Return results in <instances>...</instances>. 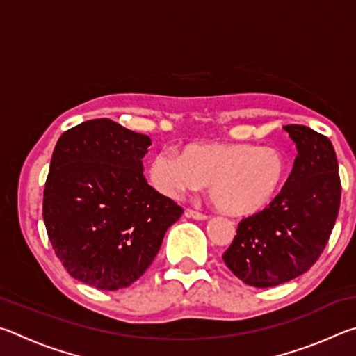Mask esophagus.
Returning <instances> with one entry per match:
<instances>
[{"label": "esophagus", "instance_id": "esophagus-1", "mask_svg": "<svg viewBox=\"0 0 356 356\" xmlns=\"http://www.w3.org/2000/svg\"><path fill=\"white\" fill-rule=\"evenodd\" d=\"M185 216H188V218H195V220H207L206 213L197 212V210H193V209H186Z\"/></svg>", "mask_w": 356, "mask_h": 356}]
</instances>
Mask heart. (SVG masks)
I'll list each match as a JSON object with an SVG mask.
<instances>
[{
  "label": "heart",
  "instance_id": "heart-1",
  "mask_svg": "<svg viewBox=\"0 0 356 356\" xmlns=\"http://www.w3.org/2000/svg\"><path fill=\"white\" fill-rule=\"evenodd\" d=\"M149 176L155 188L172 200L207 184L210 201L222 212L252 215L270 206L282 188L287 160L272 146L195 143L180 154L156 152Z\"/></svg>",
  "mask_w": 356,
  "mask_h": 356
}]
</instances>
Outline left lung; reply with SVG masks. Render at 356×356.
I'll use <instances>...</instances> for the list:
<instances>
[{
	"instance_id": "1",
	"label": "left lung",
	"mask_w": 356,
	"mask_h": 356,
	"mask_svg": "<svg viewBox=\"0 0 356 356\" xmlns=\"http://www.w3.org/2000/svg\"><path fill=\"white\" fill-rule=\"evenodd\" d=\"M298 155L270 206L242 218L222 254L227 268L254 287L303 275L328 243L341 204V179L331 141L306 125H284Z\"/></svg>"
}]
</instances>
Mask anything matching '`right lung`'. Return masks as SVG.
<instances>
[{
  "label": "right lung",
  "mask_w": 356,
  "mask_h": 356,
  "mask_svg": "<svg viewBox=\"0 0 356 356\" xmlns=\"http://www.w3.org/2000/svg\"><path fill=\"white\" fill-rule=\"evenodd\" d=\"M149 146V136L106 118L75 125L56 143L42 215L58 259L84 284H134L184 213L144 177Z\"/></svg>",
  "instance_id": "add662e5"
}]
</instances>
